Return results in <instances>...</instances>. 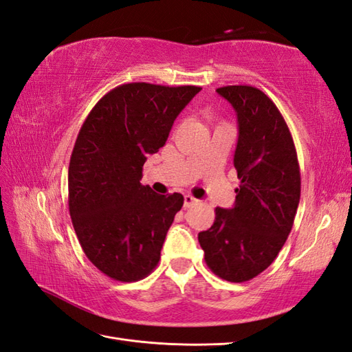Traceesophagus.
I'll list each match as a JSON object with an SVG mask.
<instances>
[{
  "label": "esophagus",
  "instance_id": "obj_1",
  "mask_svg": "<svg viewBox=\"0 0 352 352\" xmlns=\"http://www.w3.org/2000/svg\"><path fill=\"white\" fill-rule=\"evenodd\" d=\"M199 201L196 199V198H193L192 195H184V207L186 208H190V207H193V206H196V204H198Z\"/></svg>",
  "mask_w": 352,
  "mask_h": 352
}]
</instances>
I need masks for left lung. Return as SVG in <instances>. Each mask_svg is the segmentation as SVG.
I'll return each instance as SVG.
<instances>
[{"mask_svg":"<svg viewBox=\"0 0 352 352\" xmlns=\"http://www.w3.org/2000/svg\"><path fill=\"white\" fill-rule=\"evenodd\" d=\"M217 93L239 120L234 166L240 186L234 207H217L214 223L198 240L211 272L240 283L263 273L287 241L300 202V166L287 121L265 93L250 85Z\"/></svg>","mask_w":352,"mask_h":352,"instance_id":"1","label":"left lung"}]
</instances>
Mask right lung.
Masks as SVG:
<instances>
[{
    "mask_svg": "<svg viewBox=\"0 0 352 352\" xmlns=\"http://www.w3.org/2000/svg\"><path fill=\"white\" fill-rule=\"evenodd\" d=\"M199 91L195 85L122 84L96 103L79 130L69 165L72 223L87 258L113 280H141L159 264L184 198L142 186V168Z\"/></svg>",
    "mask_w": 352,
    "mask_h": 352,
    "instance_id": "add662e5",
    "label": "right lung"
}]
</instances>
